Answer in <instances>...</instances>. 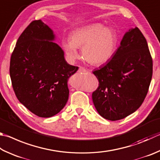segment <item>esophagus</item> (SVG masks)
I'll return each instance as SVG.
<instances>
[{
  "instance_id": "34e87169",
  "label": "esophagus",
  "mask_w": 160,
  "mask_h": 160,
  "mask_svg": "<svg viewBox=\"0 0 160 160\" xmlns=\"http://www.w3.org/2000/svg\"><path fill=\"white\" fill-rule=\"evenodd\" d=\"M87 71L86 69L83 67H80L79 69H78V72H85Z\"/></svg>"
}]
</instances>
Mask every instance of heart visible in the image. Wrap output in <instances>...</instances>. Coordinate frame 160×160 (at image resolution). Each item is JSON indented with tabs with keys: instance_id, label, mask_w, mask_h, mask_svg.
Returning <instances> with one entry per match:
<instances>
[{
	"instance_id": "b5f03b06",
	"label": "heart",
	"mask_w": 160,
	"mask_h": 160,
	"mask_svg": "<svg viewBox=\"0 0 160 160\" xmlns=\"http://www.w3.org/2000/svg\"><path fill=\"white\" fill-rule=\"evenodd\" d=\"M117 35L109 27L93 24L72 32L71 38L62 41V47L70 59L78 57V48H82V55L92 65H102L114 56L117 47Z\"/></svg>"
}]
</instances>
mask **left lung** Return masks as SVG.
<instances>
[{
  "mask_svg": "<svg viewBox=\"0 0 160 160\" xmlns=\"http://www.w3.org/2000/svg\"><path fill=\"white\" fill-rule=\"evenodd\" d=\"M93 73L99 84L92 100L101 116L115 121L134 112L146 97L152 75V59L138 28L127 32L112 59Z\"/></svg>",
  "mask_w": 160,
  "mask_h": 160,
  "instance_id": "left-lung-1",
  "label": "left lung"
}]
</instances>
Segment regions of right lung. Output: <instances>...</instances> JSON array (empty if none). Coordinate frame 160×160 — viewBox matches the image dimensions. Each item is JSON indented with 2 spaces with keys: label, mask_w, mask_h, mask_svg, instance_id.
<instances>
[{
  "label": "right lung",
  "mask_w": 160,
  "mask_h": 160,
  "mask_svg": "<svg viewBox=\"0 0 160 160\" xmlns=\"http://www.w3.org/2000/svg\"><path fill=\"white\" fill-rule=\"evenodd\" d=\"M54 38L48 25L35 20L20 35L11 55L10 75L16 97L40 118L52 117L63 108L68 80L78 70L66 62Z\"/></svg>",
  "instance_id": "1"
}]
</instances>
